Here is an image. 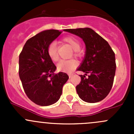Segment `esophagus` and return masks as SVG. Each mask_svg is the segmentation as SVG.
I'll use <instances>...</instances> for the list:
<instances>
[{
    "label": "esophagus",
    "mask_w": 134,
    "mask_h": 134,
    "mask_svg": "<svg viewBox=\"0 0 134 134\" xmlns=\"http://www.w3.org/2000/svg\"><path fill=\"white\" fill-rule=\"evenodd\" d=\"M68 75H69V78H71V77H72V76H73V73H68Z\"/></svg>",
    "instance_id": "1"
}]
</instances>
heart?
<instances>
[{"label": "heart", "mask_w": 134, "mask_h": 134, "mask_svg": "<svg viewBox=\"0 0 134 134\" xmlns=\"http://www.w3.org/2000/svg\"><path fill=\"white\" fill-rule=\"evenodd\" d=\"M63 41L68 43L70 47L74 50V54L78 56L80 55L79 49L80 48V43L72 37H66L63 38ZM47 53L53 62H57L58 60V55L57 43L55 41H52L48 44L47 47ZM78 62L75 59H67L60 60L57 64V69L59 71L62 72H71L77 67Z\"/></svg>", "instance_id": "heart-1"}]
</instances>
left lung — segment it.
Instances as JSON below:
<instances>
[{"mask_svg": "<svg viewBox=\"0 0 134 134\" xmlns=\"http://www.w3.org/2000/svg\"><path fill=\"white\" fill-rule=\"evenodd\" d=\"M65 31L80 37L86 46L84 60L77 69L85 72L84 75H80L81 82L76 87L78 96L90 103L102 100L113 86L116 70L114 52L108 43L91 28Z\"/></svg>", "mask_w": 134, "mask_h": 134, "instance_id": "left-lung-1", "label": "left lung"}]
</instances>
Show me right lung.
Masks as SVG:
<instances>
[{
  "label": "right lung",
  "instance_id": "obj_1",
  "mask_svg": "<svg viewBox=\"0 0 134 134\" xmlns=\"http://www.w3.org/2000/svg\"><path fill=\"white\" fill-rule=\"evenodd\" d=\"M62 31H43L26 42L19 54V75L27 97L35 104L45 106L60 98L62 87L69 79L66 73L55 74L56 67L48 56V44Z\"/></svg>",
  "mask_w": 134,
  "mask_h": 134
}]
</instances>
